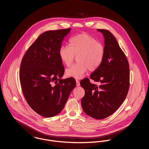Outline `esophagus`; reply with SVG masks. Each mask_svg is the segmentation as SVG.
<instances>
[{
  "instance_id": "obj_1",
  "label": "esophagus",
  "mask_w": 149,
  "mask_h": 149,
  "mask_svg": "<svg viewBox=\"0 0 149 149\" xmlns=\"http://www.w3.org/2000/svg\"><path fill=\"white\" fill-rule=\"evenodd\" d=\"M76 85H77V86H80V81H79V80H76Z\"/></svg>"
}]
</instances>
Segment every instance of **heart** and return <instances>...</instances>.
Instances as JSON below:
<instances>
[{"instance_id":"obj_1","label":"heart","mask_w":149,"mask_h":149,"mask_svg":"<svg viewBox=\"0 0 149 149\" xmlns=\"http://www.w3.org/2000/svg\"><path fill=\"white\" fill-rule=\"evenodd\" d=\"M104 47L92 36L83 33L69 40V46H63L59 50V57L63 63L70 66L76 57L77 63L66 69V75L74 79H81L88 69L96 70L102 64L104 56Z\"/></svg>"}]
</instances>
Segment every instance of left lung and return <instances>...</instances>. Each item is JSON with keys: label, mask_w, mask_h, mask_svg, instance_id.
Here are the masks:
<instances>
[{"label": "left lung", "mask_w": 149, "mask_h": 149, "mask_svg": "<svg viewBox=\"0 0 149 149\" xmlns=\"http://www.w3.org/2000/svg\"><path fill=\"white\" fill-rule=\"evenodd\" d=\"M104 38V56L100 66L90 76L99 85L92 84L88 78L80 81L85 90L81 106L85 113L103 119L113 113L127 95L130 69L127 59L113 35L104 29H97Z\"/></svg>", "instance_id": "obj_1"}]
</instances>
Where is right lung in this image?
I'll use <instances>...</instances> for the list:
<instances>
[{"label": "right lung", "instance_id": "right-lung-1", "mask_svg": "<svg viewBox=\"0 0 149 149\" xmlns=\"http://www.w3.org/2000/svg\"><path fill=\"white\" fill-rule=\"evenodd\" d=\"M70 30L41 34L22 60L19 80L24 98L36 112L46 118L61 112L76 85L73 77L62 79L65 69L58 54L64 37Z\"/></svg>", "mask_w": 149, "mask_h": 149}]
</instances>
